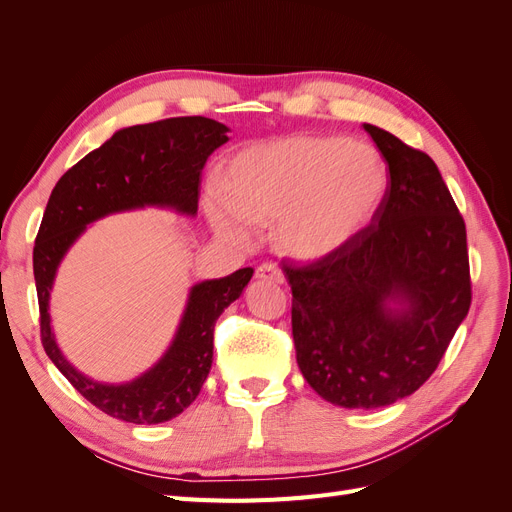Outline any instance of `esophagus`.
Instances as JSON below:
<instances>
[{
    "mask_svg": "<svg viewBox=\"0 0 512 512\" xmlns=\"http://www.w3.org/2000/svg\"><path fill=\"white\" fill-rule=\"evenodd\" d=\"M256 277H258V280H265V282L284 284V273H282L280 267L273 265V262H265V265H260L256 269Z\"/></svg>",
    "mask_w": 512,
    "mask_h": 512,
    "instance_id": "1",
    "label": "esophagus"
}]
</instances>
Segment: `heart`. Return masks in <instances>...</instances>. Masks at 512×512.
<instances>
[{
	"label": "heart",
	"instance_id": "obj_1",
	"mask_svg": "<svg viewBox=\"0 0 512 512\" xmlns=\"http://www.w3.org/2000/svg\"><path fill=\"white\" fill-rule=\"evenodd\" d=\"M389 175L380 153L339 136H286L239 151L224 192L207 194V215L222 237L245 243L250 222L277 220L275 241L297 260L342 252L374 220Z\"/></svg>",
	"mask_w": 512,
	"mask_h": 512
}]
</instances>
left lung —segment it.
<instances>
[{
  "mask_svg": "<svg viewBox=\"0 0 512 512\" xmlns=\"http://www.w3.org/2000/svg\"><path fill=\"white\" fill-rule=\"evenodd\" d=\"M363 128L389 164L374 220L342 252L284 269L301 374L350 410L412 395L472 301L466 224L436 162L391 132Z\"/></svg>",
  "mask_w": 512,
  "mask_h": 512,
  "instance_id": "obj_1",
  "label": "left lung"
}]
</instances>
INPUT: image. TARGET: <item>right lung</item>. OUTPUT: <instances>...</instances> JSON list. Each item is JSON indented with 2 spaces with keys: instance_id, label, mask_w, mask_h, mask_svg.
Instances as JSON below:
<instances>
[{
  "instance_id": "1",
  "label": "right lung",
  "mask_w": 512,
  "mask_h": 512,
  "mask_svg": "<svg viewBox=\"0 0 512 512\" xmlns=\"http://www.w3.org/2000/svg\"><path fill=\"white\" fill-rule=\"evenodd\" d=\"M224 123L173 117L117 130L57 181L34 245V277L44 352L87 401L134 425H158L179 416L198 397L213 363V329L241 297L254 269L190 288L179 327L166 352L141 376L121 384L89 378L59 350L51 327V290L61 260L89 224L106 215L158 207L194 218L200 173L211 153L228 143Z\"/></svg>"
}]
</instances>
